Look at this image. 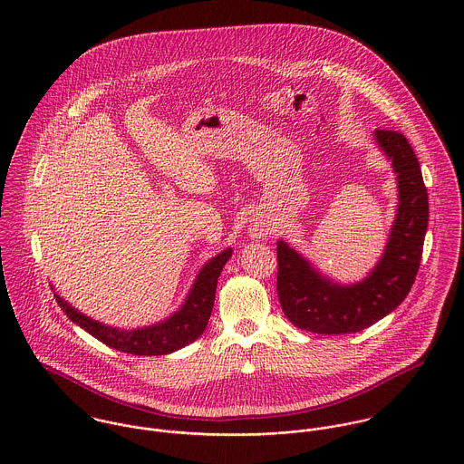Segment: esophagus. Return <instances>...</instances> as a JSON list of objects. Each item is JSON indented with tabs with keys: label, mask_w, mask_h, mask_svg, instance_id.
<instances>
[{
	"label": "esophagus",
	"mask_w": 464,
	"mask_h": 464,
	"mask_svg": "<svg viewBox=\"0 0 464 464\" xmlns=\"http://www.w3.org/2000/svg\"><path fill=\"white\" fill-rule=\"evenodd\" d=\"M267 234H271V230L266 225H256L254 228H250V236L254 239H263Z\"/></svg>",
	"instance_id": "esophagus-1"
}]
</instances>
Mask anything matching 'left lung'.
Returning a JSON list of instances; mask_svg holds the SVG:
<instances>
[{"label":"left lung","instance_id":"left-lung-1","mask_svg":"<svg viewBox=\"0 0 464 464\" xmlns=\"http://www.w3.org/2000/svg\"><path fill=\"white\" fill-rule=\"evenodd\" d=\"M373 140L397 175V214L384 252L368 275L343 284L285 241H276V291L285 318L314 334L362 331L405 300L418 273L429 223V197L420 162L401 133L375 130Z\"/></svg>","mask_w":464,"mask_h":464}]
</instances>
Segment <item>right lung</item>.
Masks as SVG:
<instances>
[{"instance_id": "add662e5", "label": "right lung", "mask_w": 464, "mask_h": 464, "mask_svg": "<svg viewBox=\"0 0 464 464\" xmlns=\"http://www.w3.org/2000/svg\"><path fill=\"white\" fill-rule=\"evenodd\" d=\"M230 257L232 248H225L208 259L201 266L188 296L175 313L157 324L137 329H120L92 320L91 316H85L74 309L61 295H57L53 285L52 289L67 318L107 346L132 355H168L191 344L205 331L216 298L218 278Z\"/></svg>"}]
</instances>
